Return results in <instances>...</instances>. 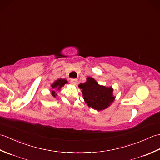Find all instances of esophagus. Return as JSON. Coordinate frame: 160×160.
Segmentation results:
<instances>
[{
	"label": "esophagus",
	"mask_w": 160,
	"mask_h": 160,
	"mask_svg": "<svg viewBox=\"0 0 160 160\" xmlns=\"http://www.w3.org/2000/svg\"><path fill=\"white\" fill-rule=\"evenodd\" d=\"M70 82L72 84H76L78 82V80L75 79V78H72V79L70 80Z\"/></svg>",
	"instance_id": "esophagus-1"
}]
</instances>
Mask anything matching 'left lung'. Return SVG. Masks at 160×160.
<instances>
[{"label":"left lung","instance_id":"8db88e82","mask_svg":"<svg viewBox=\"0 0 160 160\" xmlns=\"http://www.w3.org/2000/svg\"><path fill=\"white\" fill-rule=\"evenodd\" d=\"M83 97L88 106L96 110L101 111L113 102V89L100 85L92 78H87V82L79 84Z\"/></svg>","mask_w":160,"mask_h":160}]
</instances>
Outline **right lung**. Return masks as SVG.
Returning a JSON list of instances; mask_svg holds the SVG:
<instances>
[{"label":"right lung","mask_w":160,"mask_h":160,"mask_svg":"<svg viewBox=\"0 0 160 160\" xmlns=\"http://www.w3.org/2000/svg\"><path fill=\"white\" fill-rule=\"evenodd\" d=\"M66 83H67V81L66 80H64V79H58V80H57L56 81H55V82H53V84H52V89H53L59 90L60 88L62 87H63ZM52 96L53 97H56V94L55 91L53 90L52 91Z\"/></svg>","instance_id":"obj_1"}]
</instances>
